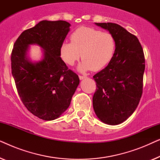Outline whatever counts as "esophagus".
Listing matches in <instances>:
<instances>
[{"label":"esophagus","mask_w":160,"mask_h":160,"mask_svg":"<svg viewBox=\"0 0 160 160\" xmlns=\"http://www.w3.org/2000/svg\"><path fill=\"white\" fill-rule=\"evenodd\" d=\"M78 77H79V79L80 80H82V79H84V78H86L87 76H78Z\"/></svg>","instance_id":"esophagus-1"}]
</instances>
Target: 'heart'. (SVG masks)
Returning a JSON list of instances; mask_svg holds the SVG:
<instances>
[{"label":"heart","instance_id":"obj_1","mask_svg":"<svg viewBox=\"0 0 160 160\" xmlns=\"http://www.w3.org/2000/svg\"><path fill=\"white\" fill-rule=\"evenodd\" d=\"M71 42L60 46V56L68 65H73L81 57L77 69L86 72L99 71L106 67L114 56L117 43L112 34L89 27H80L71 36Z\"/></svg>","mask_w":160,"mask_h":160}]
</instances>
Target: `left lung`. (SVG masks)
<instances>
[{
	"label": "left lung",
	"instance_id": "8db88e82",
	"mask_svg": "<svg viewBox=\"0 0 160 160\" xmlns=\"http://www.w3.org/2000/svg\"><path fill=\"white\" fill-rule=\"evenodd\" d=\"M95 24L113 35L117 47L111 62L93 76L98 87L92 98L93 108L100 121L117 125L132 114L141 100L144 54L137 37L122 26Z\"/></svg>",
	"mask_w": 160,
	"mask_h": 160
}]
</instances>
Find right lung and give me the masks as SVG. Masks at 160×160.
I'll return each instance as SVG.
<instances>
[{"instance_id": "right-lung-1", "label": "right lung", "mask_w": 160, "mask_h": 160, "mask_svg": "<svg viewBox=\"0 0 160 160\" xmlns=\"http://www.w3.org/2000/svg\"><path fill=\"white\" fill-rule=\"evenodd\" d=\"M70 27L66 21L39 22L22 32L12 50V73L20 99L30 112L46 121L58 119L67 110L79 84L77 74L60 58ZM30 45L42 48L40 61L29 58Z\"/></svg>"}]
</instances>
